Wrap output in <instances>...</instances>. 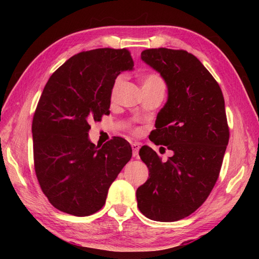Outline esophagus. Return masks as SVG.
Wrapping results in <instances>:
<instances>
[{
	"label": "esophagus",
	"mask_w": 259,
	"mask_h": 259,
	"mask_svg": "<svg viewBox=\"0 0 259 259\" xmlns=\"http://www.w3.org/2000/svg\"><path fill=\"white\" fill-rule=\"evenodd\" d=\"M131 148H133V156L138 157V152H139V149H140L139 142H133V144H131Z\"/></svg>",
	"instance_id": "esophagus-1"
}]
</instances>
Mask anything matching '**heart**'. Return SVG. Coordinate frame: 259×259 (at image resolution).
Instances as JSON below:
<instances>
[{
  "mask_svg": "<svg viewBox=\"0 0 259 259\" xmlns=\"http://www.w3.org/2000/svg\"><path fill=\"white\" fill-rule=\"evenodd\" d=\"M123 81H124V76H122V75H120L117 79H115L113 87H112V90H111L112 98H114L115 95H117L119 89H120V87L123 83ZM157 87L163 88V82L158 74H155V73L148 74L145 76L144 79H142V89H145V88H157Z\"/></svg>",
  "mask_w": 259,
  "mask_h": 259,
  "instance_id": "obj_1",
  "label": "heart"
}]
</instances>
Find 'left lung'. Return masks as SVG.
<instances>
[{"label":"left lung","mask_w":259,"mask_h":259,"mask_svg":"<svg viewBox=\"0 0 259 259\" xmlns=\"http://www.w3.org/2000/svg\"><path fill=\"white\" fill-rule=\"evenodd\" d=\"M141 60L166 82L168 99L151 138L172 156L162 162L150 147L141 148L149 178L137 189V201L149 219L177 222L205 202L218 179L229 140L225 100L217 81L191 53L148 49Z\"/></svg>","instance_id":"8db88e82"}]
</instances>
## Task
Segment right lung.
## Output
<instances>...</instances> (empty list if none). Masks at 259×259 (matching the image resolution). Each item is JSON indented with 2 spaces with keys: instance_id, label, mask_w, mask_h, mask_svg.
<instances>
[{
  "instance_id": "1",
  "label": "right lung",
  "mask_w": 259,
  "mask_h": 259,
  "mask_svg": "<svg viewBox=\"0 0 259 259\" xmlns=\"http://www.w3.org/2000/svg\"><path fill=\"white\" fill-rule=\"evenodd\" d=\"M130 70L128 50L96 49L70 58L47 82L33 117V155L43 194L59 210L79 217L100 210L133 156L122 138L99 148L88 136L90 121L109 113L117 76Z\"/></svg>"
}]
</instances>
